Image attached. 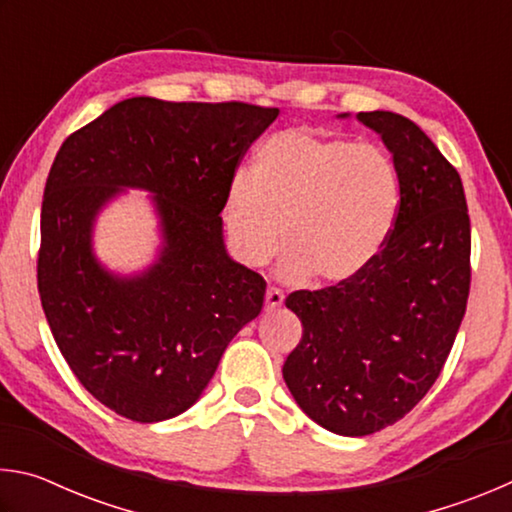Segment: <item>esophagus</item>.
Returning <instances> with one entry per match:
<instances>
[{
	"mask_svg": "<svg viewBox=\"0 0 512 512\" xmlns=\"http://www.w3.org/2000/svg\"><path fill=\"white\" fill-rule=\"evenodd\" d=\"M282 302H284V293L280 289H275V287L266 289V300H264L266 311H273L277 307H282Z\"/></svg>",
	"mask_w": 512,
	"mask_h": 512,
	"instance_id": "34e87169",
	"label": "esophagus"
}]
</instances>
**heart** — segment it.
Returning <instances> with one entry per match:
<instances>
[{
	"label": "heart",
	"mask_w": 512,
	"mask_h": 512,
	"mask_svg": "<svg viewBox=\"0 0 512 512\" xmlns=\"http://www.w3.org/2000/svg\"><path fill=\"white\" fill-rule=\"evenodd\" d=\"M397 207V173L375 144L291 128L259 146L253 178L237 176L225 225L248 266H266L282 235L291 280L339 284L384 246Z\"/></svg>",
	"instance_id": "b5f03b06"
}]
</instances>
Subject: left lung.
<instances>
[{"label": "left lung", "mask_w": 512, "mask_h": 512, "mask_svg": "<svg viewBox=\"0 0 512 512\" xmlns=\"http://www.w3.org/2000/svg\"><path fill=\"white\" fill-rule=\"evenodd\" d=\"M393 153L391 232L352 280L284 300L302 339L282 375L300 409L339 436H368L418 404L443 370L470 298L472 232L458 171L411 119L359 112Z\"/></svg>", "instance_id": "8db88e82"}]
</instances>
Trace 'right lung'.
Masks as SVG:
<instances>
[{
    "instance_id": "add662e5",
    "label": "right lung",
    "mask_w": 512,
    "mask_h": 512,
    "mask_svg": "<svg viewBox=\"0 0 512 512\" xmlns=\"http://www.w3.org/2000/svg\"><path fill=\"white\" fill-rule=\"evenodd\" d=\"M277 115L244 101L133 97L60 146L42 196L40 302L76 379L121 418L187 411L262 311L264 277L225 255L219 214ZM119 186L158 193L165 225L161 262L137 281L101 272L89 250L93 214Z\"/></svg>"
}]
</instances>
